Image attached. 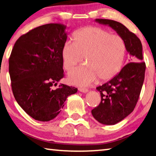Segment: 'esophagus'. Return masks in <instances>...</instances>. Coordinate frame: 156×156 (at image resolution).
Listing matches in <instances>:
<instances>
[{
	"label": "esophagus",
	"instance_id": "1",
	"mask_svg": "<svg viewBox=\"0 0 156 156\" xmlns=\"http://www.w3.org/2000/svg\"><path fill=\"white\" fill-rule=\"evenodd\" d=\"M78 90L80 91V92H83V93H87L89 91L87 89H85V88H79Z\"/></svg>",
	"mask_w": 156,
	"mask_h": 156
}]
</instances>
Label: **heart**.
<instances>
[{
    "label": "heart",
    "instance_id": "1",
    "mask_svg": "<svg viewBox=\"0 0 156 156\" xmlns=\"http://www.w3.org/2000/svg\"><path fill=\"white\" fill-rule=\"evenodd\" d=\"M126 53V46L122 37L90 26L76 32L73 41L64 44L62 58L64 68L68 71L85 58L87 65L71 71L68 80L73 85L87 86L98 78L105 81L115 77L122 69Z\"/></svg>",
    "mask_w": 156,
    "mask_h": 156
}]
</instances>
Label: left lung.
<instances>
[{
	"mask_svg": "<svg viewBox=\"0 0 156 156\" xmlns=\"http://www.w3.org/2000/svg\"><path fill=\"white\" fill-rule=\"evenodd\" d=\"M95 21L111 27L122 37L133 61L110 80L96 88L101 101L91 114L101 123L115 125L133 112L140 97L146 69L142 45L140 39L119 22L103 19H96Z\"/></svg>",
	"mask_w": 156,
	"mask_h": 156,
	"instance_id": "8db88e82",
	"label": "left lung"
}]
</instances>
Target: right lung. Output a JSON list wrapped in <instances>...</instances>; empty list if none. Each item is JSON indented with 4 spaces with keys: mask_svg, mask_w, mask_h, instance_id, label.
Instances as JSON below:
<instances>
[{
    "mask_svg": "<svg viewBox=\"0 0 156 156\" xmlns=\"http://www.w3.org/2000/svg\"><path fill=\"white\" fill-rule=\"evenodd\" d=\"M66 26L48 23L21 36L9 59V73L14 98L35 120L48 122L62 109L66 98L78 89L60 84L64 77L62 49L67 39Z\"/></svg>",
    "mask_w": 156,
    "mask_h": 156,
    "instance_id": "add662e5",
    "label": "right lung"
}]
</instances>
